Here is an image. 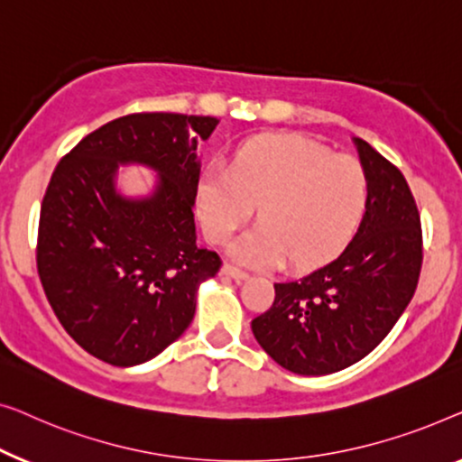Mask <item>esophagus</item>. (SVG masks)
<instances>
[{"mask_svg":"<svg viewBox=\"0 0 462 462\" xmlns=\"http://www.w3.org/2000/svg\"><path fill=\"white\" fill-rule=\"evenodd\" d=\"M222 274L234 278V281H236V282H243V281H246V278H249V274H246L245 270L234 268V265H230V263H226V265H224V268H222Z\"/></svg>","mask_w":462,"mask_h":462,"instance_id":"1","label":"esophagus"}]
</instances>
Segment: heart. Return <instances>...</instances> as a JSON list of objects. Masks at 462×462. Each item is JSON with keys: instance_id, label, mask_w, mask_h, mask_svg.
Listing matches in <instances>:
<instances>
[{"instance_id": "obj_1", "label": "heart", "mask_w": 462, "mask_h": 462, "mask_svg": "<svg viewBox=\"0 0 462 462\" xmlns=\"http://www.w3.org/2000/svg\"><path fill=\"white\" fill-rule=\"evenodd\" d=\"M368 205V175L356 157L299 135L245 142L232 165H211L197 192L207 238L224 245L259 207L262 224L232 245V257L253 268L289 259L316 268L346 249Z\"/></svg>"}]
</instances>
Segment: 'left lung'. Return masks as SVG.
<instances>
[{
  "label": "left lung",
  "mask_w": 462,
  "mask_h": 462,
  "mask_svg": "<svg viewBox=\"0 0 462 462\" xmlns=\"http://www.w3.org/2000/svg\"><path fill=\"white\" fill-rule=\"evenodd\" d=\"M368 205L346 251L303 278L274 282L270 310L253 318L259 346L297 374H330L368 356L417 291L423 230L398 167L356 138Z\"/></svg>",
  "instance_id": "1"
}]
</instances>
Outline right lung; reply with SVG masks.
Listing matches in <instances>:
<instances>
[{
  "instance_id": "1",
  "label": "right lung",
  "mask_w": 462,
  "mask_h": 462,
  "mask_svg": "<svg viewBox=\"0 0 462 462\" xmlns=\"http://www.w3.org/2000/svg\"><path fill=\"white\" fill-rule=\"evenodd\" d=\"M216 116L134 113L88 134L56 165L43 194L37 272L64 330L102 362L154 358L192 322L197 289L222 259L197 246L194 197L199 138ZM116 162L162 173L158 192L125 201L114 192Z\"/></svg>"
}]
</instances>
